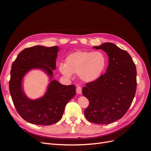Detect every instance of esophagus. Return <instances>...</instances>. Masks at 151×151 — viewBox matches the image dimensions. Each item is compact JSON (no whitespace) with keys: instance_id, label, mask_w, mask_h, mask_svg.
I'll return each instance as SVG.
<instances>
[{"instance_id":"34e87169","label":"esophagus","mask_w":151,"mask_h":151,"mask_svg":"<svg viewBox=\"0 0 151 151\" xmlns=\"http://www.w3.org/2000/svg\"><path fill=\"white\" fill-rule=\"evenodd\" d=\"M76 92L77 94L82 93V88L81 86H77V88H76Z\"/></svg>"}]
</instances>
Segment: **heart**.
Instances as JSON below:
<instances>
[{
    "label": "heart",
    "instance_id": "b5f03b06",
    "mask_svg": "<svg viewBox=\"0 0 151 151\" xmlns=\"http://www.w3.org/2000/svg\"><path fill=\"white\" fill-rule=\"evenodd\" d=\"M106 64V57L101 52L77 51L66 57L65 64L59 65V70L68 77L78 74L82 81L90 83L99 78Z\"/></svg>",
    "mask_w": 151,
    "mask_h": 151
}]
</instances>
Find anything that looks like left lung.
<instances>
[{
    "label": "left lung",
    "mask_w": 151,
    "mask_h": 151,
    "mask_svg": "<svg viewBox=\"0 0 151 151\" xmlns=\"http://www.w3.org/2000/svg\"><path fill=\"white\" fill-rule=\"evenodd\" d=\"M93 48L107 53L109 64L104 74L86 83L82 91L89 101L84 115L92 123L109 124L122 118L133 101L136 67L129 53L115 44L105 43Z\"/></svg>",
    "instance_id": "1"
}]
</instances>
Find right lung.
<instances>
[{
	"label": "right lung",
	"instance_id": "1",
	"mask_svg": "<svg viewBox=\"0 0 151 151\" xmlns=\"http://www.w3.org/2000/svg\"><path fill=\"white\" fill-rule=\"evenodd\" d=\"M58 51L57 46L26 48L18 54L12 63L9 81L12 101L19 115L32 124L50 125L58 122L62 117L67 103L76 94L74 85L65 86L56 80L50 82L46 93L40 99L31 100L24 94L22 79L29 70L40 68L52 78Z\"/></svg>",
	"mask_w": 151,
	"mask_h": 151
}]
</instances>
